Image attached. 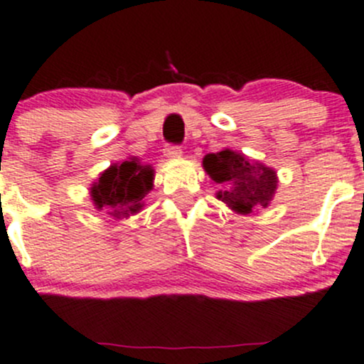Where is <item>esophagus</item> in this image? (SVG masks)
Wrapping results in <instances>:
<instances>
[{
  "label": "esophagus",
  "mask_w": 364,
  "mask_h": 364,
  "mask_svg": "<svg viewBox=\"0 0 364 364\" xmlns=\"http://www.w3.org/2000/svg\"><path fill=\"white\" fill-rule=\"evenodd\" d=\"M164 153H165V159L167 160H178L183 156V151L179 146H167Z\"/></svg>",
  "instance_id": "1"
}]
</instances>
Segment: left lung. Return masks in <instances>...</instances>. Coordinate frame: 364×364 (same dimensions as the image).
<instances>
[{
	"mask_svg": "<svg viewBox=\"0 0 364 364\" xmlns=\"http://www.w3.org/2000/svg\"><path fill=\"white\" fill-rule=\"evenodd\" d=\"M203 167L220 186L216 199L237 215H250L255 209L267 208L277 193V171L234 149L209 153L203 159Z\"/></svg>",
	"mask_w": 364,
	"mask_h": 364,
	"instance_id": "obj_1",
	"label": "left lung"
}]
</instances>
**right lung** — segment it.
Instances as JSON below:
<instances>
[{"mask_svg": "<svg viewBox=\"0 0 364 364\" xmlns=\"http://www.w3.org/2000/svg\"><path fill=\"white\" fill-rule=\"evenodd\" d=\"M155 168L130 156L102 171L90 188L91 203L112 220H124L144 208V197L153 190Z\"/></svg>", "mask_w": 364, "mask_h": 364, "instance_id": "1", "label": "right lung"}]
</instances>
